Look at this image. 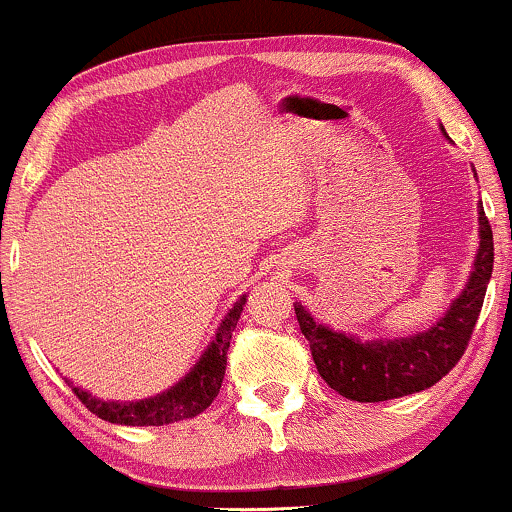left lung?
Wrapping results in <instances>:
<instances>
[{"mask_svg": "<svg viewBox=\"0 0 512 512\" xmlns=\"http://www.w3.org/2000/svg\"><path fill=\"white\" fill-rule=\"evenodd\" d=\"M494 270V234L479 203V249L465 290L443 318L424 333L398 340L362 342L321 326L302 304H294L311 357L335 393L357 402H381L419 393L441 381L460 362L477 326L486 285Z\"/></svg>", "mask_w": 512, "mask_h": 512, "instance_id": "1", "label": "left lung"}]
</instances>
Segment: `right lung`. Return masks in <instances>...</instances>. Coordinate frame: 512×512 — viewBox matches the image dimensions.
I'll return each mask as SVG.
<instances>
[{
    "label": "right lung",
    "instance_id": "add662e5",
    "mask_svg": "<svg viewBox=\"0 0 512 512\" xmlns=\"http://www.w3.org/2000/svg\"><path fill=\"white\" fill-rule=\"evenodd\" d=\"M244 304L246 297H242L232 306L230 314H227L225 321L220 323L215 340L210 342L208 350L201 354V359L194 364V369H191L182 381L174 383V386L167 388L165 393H158L155 398L136 402H105L100 398H93L88 390L74 386L71 381L66 383H69L71 390L76 393V398L81 400L90 412L98 414L100 419L112 424L162 426L196 417V414L206 410L210 402L215 400V395L220 393L222 378H225L227 350H230L232 330L237 328Z\"/></svg>",
    "mask_w": 512,
    "mask_h": 512
}]
</instances>
